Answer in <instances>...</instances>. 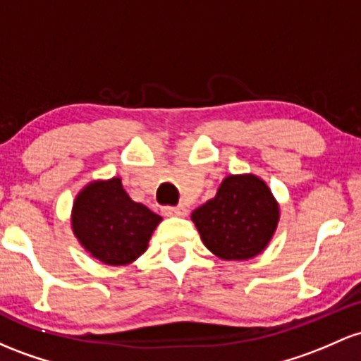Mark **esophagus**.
I'll list each match as a JSON object with an SVG mask.
<instances>
[{"instance_id":"1","label":"esophagus","mask_w":361,"mask_h":361,"mask_svg":"<svg viewBox=\"0 0 361 361\" xmlns=\"http://www.w3.org/2000/svg\"><path fill=\"white\" fill-rule=\"evenodd\" d=\"M162 212H164L166 216L185 217L188 214V209L185 207V205H178V207H164V209H162Z\"/></svg>"}]
</instances>
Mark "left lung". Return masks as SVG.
Returning a JSON list of instances; mask_svg holds the SVG:
<instances>
[{"mask_svg":"<svg viewBox=\"0 0 361 361\" xmlns=\"http://www.w3.org/2000/svg\"><path fill=\"white\" fill-rule=\"evenodd\" d=\"M279 202L253 173L228 174L216 197L192 212L205 247L223 260H250L267 248L279 224Z\"/></svg>","mask_w":361,"mask_h":361,"instance_id":"left-lung-1","label":"left lung"}]
</instances>
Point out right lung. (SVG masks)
<instances>
[{
  "mask_svg": "<svg viewBox=\"0 0 361 361\" xmlns=\"http://www.w3.org/2000/svg\"><path fill=\"white\" fill-rule=\"evenodd\" d=\"M162 221L144 204L130 199L121 178L92 180L71 205V231L90 257L106 265L135 262Z\"/></svg>",
  "mask_w": 361,
  "mask_h": 361,
  "instance_id": "add662e5",
  "label": "right lung"
}]
</instances>
